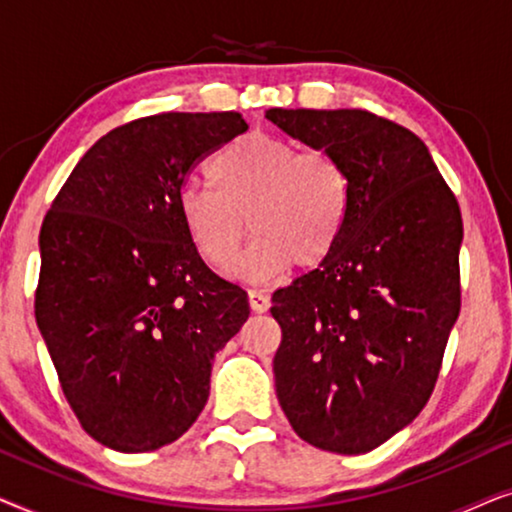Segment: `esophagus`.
<instances>
[{
    "mask_svg": "<svg viewBox=\"0 0 512 512\" xmlns=\"http://www.w3.org/2000/svg\"><path fill=\"white\" fill-rule=\"evenodd\" d=\"M249 305H251V310L254 312H268V307H270V296L265 291H258V289H251L249 291Z\"/></svg>",
    "mask_w": 512,
    "mask_h": 512,
    "instance_id": "1",
    "label": "esophagus"
}]
</instances>
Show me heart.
Segmentation results:
<instances>
[{"label":"heart","mask_w":512,"mask_h":512,"mask_svg":"<svg viewBox=\"0 0 512 512\" xmlns=\"http://www.w3.org/2000/svg\"><path fill=\"white\" fill-rule=\"evenodd\" d=\"M209 177L216 188H181L179 214L193 247L216 270L235 263L249 226L256 240L240 272L254 282L284 275L293 263L317 268L347 233L352 181L324 149L254 132L223 146Z\"/></svg>","instance_id":"heart-1"}]
</instances>
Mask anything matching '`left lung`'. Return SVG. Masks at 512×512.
I'll return each mask as SVG.
<instances>
[{"label":"left lung","mask_w":512,"mask_h":512,"mask_svg":"<svg viewBox=\"0 0 512 512\" xmlns=\"http://www.w3.org/2000/svg\"><path fill=\"white\" fill-rule=\"evenodd\" d=\"M268 121L340 160L352 216L319 268L272 296L275 387L305 443L363 454L433 394L461 310V209L422 139L363 109H270Z\"/></svg>","instance_id":"left-lung-1"}]
</instances>
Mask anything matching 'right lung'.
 <instances>
[{
  "instance_id": "1",
  "label": "right lung",
  "mask_w": 512,
  "mask_h": 512,
  "mask_svg": "<svg viewBox=\"0 0 512 512\" xmlns=\"http://www.w3.org/2000/svg\"><path fill=\"white\" fill-rule=\"evenodd\" d=\"M247 130L237 111L144 116L90 146L41 223L34 317L88 436L151 452L191 429L214 354L249 319L214 275L179 193L200 160Z\"/></svg>"
}]
</instances>
